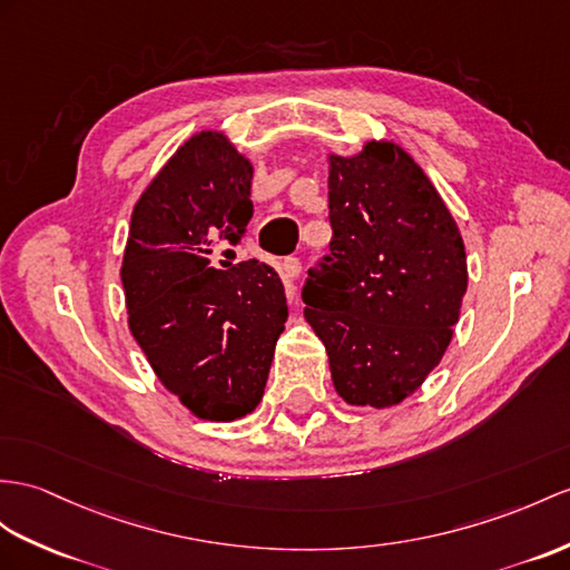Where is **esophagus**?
<instances>
[{
  "label": "esophagus",
  "instance_id": "esophagus-1",
  "mask_svg": "<svg viewBox=\"0 0 570 570\" xmlns=\"http://www.w3.org/2000/svg\"><path fill=\"white\" fill-rule=\"evenodd\" d=\"M281 273H283V281L285 283H293V281H297L299 277V273H302V263H299V258H285L283 261V266H281Z\"/></svg>",
  "mask_w": 570,
  "mask_h": 570
}]
</instances>
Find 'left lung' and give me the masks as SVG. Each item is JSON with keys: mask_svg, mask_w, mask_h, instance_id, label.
<instances>
[{"mask_svg": "<svg viewBox=\"0 0 570 570\" xmlns=\"http://www.w3.org/2000/svg\"><path fill=\"white\" fill-rule=\"evenodd\" d=\"M331 254L309 271L304 318L351 406L411 396L445 355L466 293L460 227L409 151L372 140L328 155Z\"/></svg>", "mask_w": 570, "mask_h": 570, "instance_id": "obj_1", "label": "left lung"}]
</instances>
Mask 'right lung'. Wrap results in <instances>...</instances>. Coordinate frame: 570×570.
Here are the masks:
<instances>
[{
	"label": "right lung",
	"mask_w": 570,
	"mask_h": 570,
	"mask_svg": "<svg viewBox=\"0 0 570 570\" xmlns=\"http://www.w3.org/2000/svg\"><path fill=\"white\" fill-rule=\"evenodd\" d=\"M254 166L227 135L203 130L176 149L135 203L120 281L135 341L159 382L205 421L252 413L287 322L281 277L256 258L215 268L237 246Z\"/></svg>",
	"instance_id": "1"
}]
</instances>
